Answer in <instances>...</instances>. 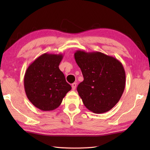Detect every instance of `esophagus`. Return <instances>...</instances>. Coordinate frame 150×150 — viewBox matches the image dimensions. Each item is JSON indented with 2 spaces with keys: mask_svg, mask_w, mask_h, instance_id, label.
<instances>
[{
  "mask_svg": "<svg viewBox=\"0 0 150 150\" xmlns=\"http://www.w3.org/2000/svg\"><path fill=\"white\" fill-rule=\"evenodd\" d=\"M76 86H77V84L75 83V82H74V83H73L72 85H71V87H72V90H75V88H76Z\"/></svg>",
  "mask_w": 150,
  "mask_h": 150,
  "instance_id": "obj_1",
  "label": "esophagus"
}]
</instances>
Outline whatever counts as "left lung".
Masks as SVG:
<instances>
[{"label": "left lung", "mask_w": 150, "mask_h": 150, "mask_svg": "<svg viewBox=\"0 0 150 150\" xmlns=\"http://www.w3.org/2000/svg\"><path fill=\"white\" fill-rule=\"evenodd\" d=\"M74 57L84 77L77 90L84 106L95 113L112 109L125 88L126 73L122 63L98 52L77 50Z\"/></svg>", "instance_id": "obj_1"}]
</instances>
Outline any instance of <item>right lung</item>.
Here are the masks:
<instances>
[{"label":"right lung","mask_w":150,"mask_h":150,"mask_svg":"<svg viewBox=\"0 0 150 150\" xmlns=\"http://www.w3.org/2000/svg\"><path fill=\"white\" fill-rule=\"evenodd\" d=\"M62 54L44 53L28 66L24 78L28 99L42 111L55 110L71 90L59 66Z\"/></svg>","instance_id":"1"}]
</instances>
